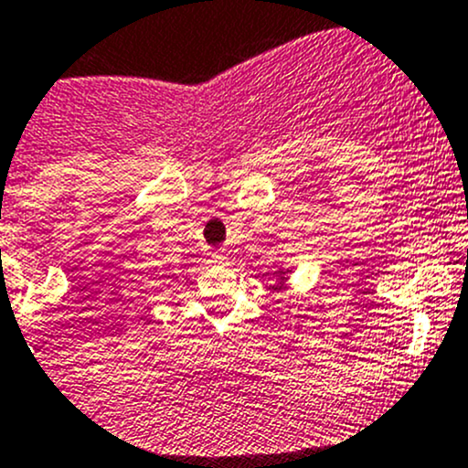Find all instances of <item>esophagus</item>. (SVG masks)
<instances>
[{"instance_id":"34e87169","label":"esophagus","mask_w":468,"mask_h":468,"mask_svg":"<svg viewBox=\"0 0 468 468\" xmlns=\"http://www.w3.org/2000/svg\"><path fill=\"white\" fill-rule=\"evenodd\" d=\"M210 262H224V253H221V251H212L210 253Z\"/></svg>"}]
</instances>
